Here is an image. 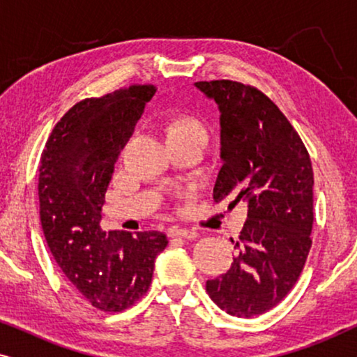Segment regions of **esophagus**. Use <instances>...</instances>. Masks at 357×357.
Masks as SVG:
<instances>
[{"label":"esophagus","mask_w":357,"mask_h":357,"mask_svg":"<svg viewBox=\"0 0 357 357\" xmlns=\"http://www.w3.org/2000/svg\"><path fill=\"white\" fill-rule=\"evenodd\" d=\"M198 236L197 231H193V229H183V227H170L169 229V237H180V238H187V241H192Z\"/></svg>","instance_id":"obj_1"}]
</instances>
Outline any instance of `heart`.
<instances>
[{"instance_id":"obj_1","label":"heart","mask_w":357,"mask_h":357,"mask_svg":"<svg viewBox=\"0 0 357 357\" xmlns=\"http://www.w3.org/2000/svg\"><path fill=\"white\" fill-rule=\"evenodd\" d=\"M202 133L206 135V130H204V125L199 121L197 116L192 115H178L172 119L167 123V138H175V136L182 135H195Z\"/></svg>"}]
</instances>
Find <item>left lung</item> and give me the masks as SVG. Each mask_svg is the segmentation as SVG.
Wrapping results in <instances>:
<instances>
[{
  "instance_id": "left-lung-1",
  "label": "left lung",
  "mask_w": 357,
  "mask_h": 357,
  "mask_svg": "<svg viewBox=\"0 0 357 357\" xmlns=\"http://www.w3.org/2000/svg\"><path fill=\"white\" fill-rule=\"evenodd\" d=\"M195 86L221 112V160L214 202L247 204L237 255L226 275L206 281L214 304L234 317L261 315L299 280L312 247L314 170L301 136L275 102L237 81Z\"/></svg>"
}]
</instances>
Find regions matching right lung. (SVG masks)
Segmentation results:
<instances>
[{"label": "right lung", "instance_id": "right-lung-1", "mask_svg": "<svg viewBox=\"0 0 357 357\" xmlns=\"http://www.w3.org/2000/svg\"><path fill=\"white\" fill-rule=\"evenodd\" d=\"M155 86L133 84L73 105L48 136L38 167L43 236L77 292L104 312H121L149 289L165 234L105 232V192L120 151Z\"/></svg>", "mask_w": 357, "mask_h": 357}]
</instances>
